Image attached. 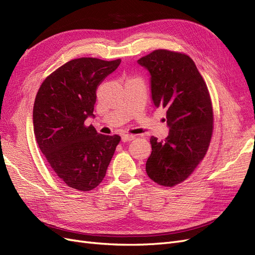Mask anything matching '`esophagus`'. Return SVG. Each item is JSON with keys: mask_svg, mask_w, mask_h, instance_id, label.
Wrapping results in <instances>:
<instances>
[{"mask_svg": "<svg viewBox=\"0 0 255 255\" xmlns=\"http://www.w3.org/2000/svg\"><path fill=\"white\" fill-rule=\"evenodd\" d=\"M134 138H135V136H134V135L125 134V135H122V137H121V140H122V142H128V141L133 140Z\"/></svg>", "mask_w": 255, "mask_h": 255, "instance_id": "34e87169", "label": "esophagus"}]
</instances>
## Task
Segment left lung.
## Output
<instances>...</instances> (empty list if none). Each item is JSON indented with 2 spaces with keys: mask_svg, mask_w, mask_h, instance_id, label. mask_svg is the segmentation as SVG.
<instances>
[{
  "mask_svg": "<svg viewBox=\"0 0 255 255\" xmlns=\"http://www.w3.org/2000/svg\"><path fill=\"white\" fill-rule=\"evenodd\" d=\"M150 74L152 102L166 109L169 134L158 141L152 136V152L145 163L151 180L171 187L185 181L206 154L213 133L210 94L189 56L156 50L137 60Z\"/></svg>",
  "mask_w": 255,
  "mask_h": 255,
  "instance_id": "left-lung-1",
  "label": "left lung"
}]
</instances>
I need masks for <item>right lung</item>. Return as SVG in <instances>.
Returning <instances> with one entry per match:
<instances>
[{"mask_svg": "<svg viewBox=\"0 0 255 255\" xmlns=\"http://www.w3.org/2000/svg\"><path fill=\"white\" fill-rule=\"evenodd\" d=\"M121 60L82 57L68 61L43 81L33 110L34 133L53 171L69 187L89 191L106 174L120 136L85 126L95 118L97 89Z\"/></svg>", "mask_w": 255, "mask_h": 255, "instance_id": "add662e5", "label": "right lung"}]
</instances>
